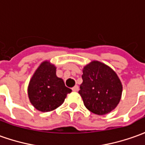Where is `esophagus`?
Instances as JSON below:
<instances>
[{"mask_svg":"<svg viewBox=\"0 0 145 145\" xmlns=\"http://www.w3.org/2000/svg\"><path fill=\"white\" fill-rule=\"evenodd\" d=\"M72 90L74 91V92H77V91H78V86L76 85V86H74L73 87Z\"/></svg>","mask_w":145,"mask_h":145,"instance_id":"34e87169","label":"esophagus"}]
</instances>
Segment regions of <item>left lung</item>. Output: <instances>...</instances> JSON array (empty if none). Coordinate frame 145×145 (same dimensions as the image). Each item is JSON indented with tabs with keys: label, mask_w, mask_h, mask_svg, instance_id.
<instances>
[{
	"label": "left lung",
	"mask_w": 145,
	"mask_h": 145,
	"mask_svg": "<svg viewBox=\"0 0 145 145\" xmlns=\"http://www.w3.org/2000/svg\"><path fill=\"white\" fill-rule=\"evenodd\" d=\"M78 93L86 108L96 115H106L121 100L122 85L117 74L103 63L94 60L84 67Z\"/></svg>",
	"instance_id": "left-lung-1"
}]
</instances>
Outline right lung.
Instances as JSON below:
<instances>
[{"instance_id": "1", "label": "right lung", "mask_w": 145, "mask_h": 145, "mask_svg": "<svg viewBox=\"0 0 145 145\" xmlns=\"http://www.w3.org/2000/svg\"><path fill=\"white\" fill-rule=\"evenodd\" d=\"M56 67L49 61L40 64L28 86V97L37 110L48 112L55 110L63 103L71 89L65 86L62 78L56 74Z\"/></svg>"}]
</instances>
